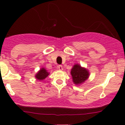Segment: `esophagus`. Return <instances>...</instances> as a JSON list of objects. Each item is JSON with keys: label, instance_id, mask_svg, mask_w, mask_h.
<instances>
[{"label": "esophagus", "instance_id": "obj_1", "mask_svg": "<svg viewBox=\"0 0 125 125\" xmlns=\"http://www.w3.org/2000/svg\"><path fill=\"white\" fill-rule=\"evenodd\" d=\"M58 69L60 71H62L63 70V66L62 65H59L58 66Z\"/></svg>", "mask_w": 125, "mask_h": 125}]
</instances>
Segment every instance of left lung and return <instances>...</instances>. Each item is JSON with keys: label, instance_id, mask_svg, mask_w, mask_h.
Instances as JSON below:
<instances>
[{"label": "left lung", "instance_id": "8db88e82", "mask_svg": "<svg viewBox=\"0 0 125 125\" xmlns=\"http://www.w3.org/2000/svg\"><path fill=\"white\" fill-rule=\"evenodd\" d=\"M73 82L75 85H80L89 78V72L86 68L82 67L80 64H75L71 70Z\"/></svg>", "mask_w": 125, "mask_h": 125}]
</instances>
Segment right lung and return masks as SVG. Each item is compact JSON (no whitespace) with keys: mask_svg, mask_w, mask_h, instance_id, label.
<instances>
[{"mask_svg":"<svg viewBox=\"0 0 125 125\" xmlns=\"http://www.w3.org/2000/svg\"><path fill=\"white\" fill-rule=\"evenodd\" d=\"M49 74H50V73L48 72V71L45 68H41L40 70L36 74L35 77L37 80L41 81V80H43L44 79H46L48 76Z\"/></svg>","mask_w":125,"mask_h":125,"instance_id":"1","label":"right lung"}]
</instances>
